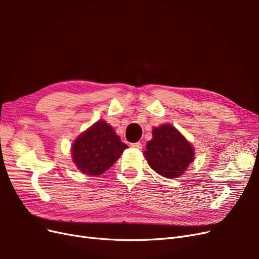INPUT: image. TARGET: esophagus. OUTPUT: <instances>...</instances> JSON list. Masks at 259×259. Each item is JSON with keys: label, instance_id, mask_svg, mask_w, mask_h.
<instances>
[{"label": "esophagus", "instance_id": "esophagus-1", "mask_svg": "<svg viewBox=\"0 0 259 259\" xmlns=\"http://www.w3.org/2000/svg\"><path fill=\"white\" fill-rule=\"evenodd\" d=\"M133 148H136V149H142L143 148V144L142 143H134L131 145Z\"/></svg>", "mask_w": 259, "mask_h": 259}]
</instances>
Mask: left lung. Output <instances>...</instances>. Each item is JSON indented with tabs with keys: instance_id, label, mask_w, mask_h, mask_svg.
I'll list each match as a JSON object with an SVG mask.
<instances>
[{
	"instance_id": "8db88e82",
	"label": "left lung",
	"mask_w": 259,
	"mask_h": 259,
	"mask_svg": "<svg viewBox=\"0 0 259 259\" xmlns=\"http://www.w3.org/2000/svg\"><path fill=\"white\" fill-rule=\"evenodd\" d=\"M146 149L144 155L149 166L169 179L182 176L195 156L192 145L171 124L154 127Z\"/></svg>"
}]
</instances>
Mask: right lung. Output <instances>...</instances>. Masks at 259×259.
Masks as SVG:
<instances>
[{"label": "right lung", "mask_w": 259, "mask_h": 259, "mask_svg": "<svg viewBox=\"0 0 259 259\" xmlns=\"http://www.w3.org/2000/svg\"><path fill=\"white\" fill-rule=\"evenodd\" d=\"M126 148L111 125L100 120L74 139L71 158L81 173L98 176L110 168Z\"/></svg>", "instance_id": "add662e5"}]
</instances>
